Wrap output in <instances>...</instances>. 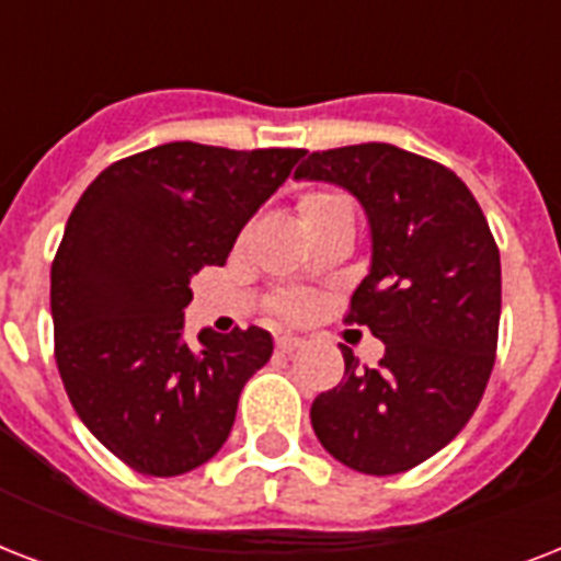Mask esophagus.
Listing matches in <instances>:
<instances>
[{
	"label": "esophagus",
	"mask_w": 561,
	"mask_h": 561,
	"mask_svg": "<svg viewBox=\"0 0 561 561\" xmlns=\"http://www.w3.org/2000/svg\"><path fill=\"white\" fill-rule=\"evenodd\" d=\"M276 350L290 355V352L302 350V341H299V337H290V334H282V337H276Z\"/></svg>",
	"instance_id": "esophagus-1"
}]
</instances>
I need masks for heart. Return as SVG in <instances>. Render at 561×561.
Listing matches in <instances>:
<instances>
[{
  "label": "heart",
  "mask_w": 561,
  "mask_h": 561,
  "mask_svg": "<svg viewBox=\"0 0 561 561\" xmlns=\"http://www.w3.org/2000/svg\"><path fill=\"white\" fill-rule=\"evenodd\" d=\"M341 206H350V201L343 194L329 192V188H317V192H306L299 197L297 211L302 224H311V220L323 218V215L341 209ZM308 311H311V299L306 294H282L276 299V314L288 317V320H302Z\"/></svg>",
  "instance_id": "b5f03b06"
}]
</instances>
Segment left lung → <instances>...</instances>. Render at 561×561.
Returning <instances> with one entry per match:
<instances>
[{
    "instance_id": "left-lung-1",
    "label": "left lung",
    "mask_w": 561,
    "mask_h": 561,
    "mask_svg": "<svg viewBox=\"0 0 561 561\" xmlns=\"http://www.w3.org/2000/svg\"><path fill=\"white\" fill-rule=\"evenodd\" d=\"M297 180L334 183L367 211L373 259L350 323L383 341L378 367L341 346L346 373L311 404L317 439L364 474H399L460 434L486 390L501 323V255L451 169L396 145L308 153Z\"/></svg>"
}]
</instances>
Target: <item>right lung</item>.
Listing matches in <instances>:
<instances>
[{
    "label": "right lung",
    "instance_id": "add662e5",
    "mask_svg": "<svg viewBox=\"0 0 561 561\" xmlns=\"http://www.w3.org/2000/svg\"><path fill=\"white\" fill-rule=\"evenodd\" d=\"M302 157L157 145L101 171L66 220L51 264L57 369L83 425L130 469L178 478L227 443L273 337L250 325L186 341L188 282L227 262Z\"/></svg>",
    "mask_w": 561,
    "mask_h": 561
}]
</instances>
